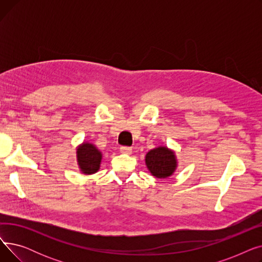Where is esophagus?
<instances>
[{"instance_id":"obj_1","label":"esophagus","mask_w":262,"mask_h":262,"mask_svg":"<svg viewBox=\"0 0 262 262\" xmlns=\"http://www.w3.org/2000/svg\"><path fill=\"white\" fill-rule=\"evenodd\" d=\"M120 152L122 154H130L132 153V147H129V146H121L120 147Z\"/></svg>"}]
</instances>
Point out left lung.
Listing matches in <instances>:
<instances>
[{
	"mask_svg": "<svg viewBox=\"0 0 262 262\" xmlns=\"http://www.w3.org/2000/svg\"><path fill=\"white\" fill-rule=\"evenodd\" d=\"M145 163L148 171L157 178H167L176 169L175 154L164 146L150 149L145 156Z\"/></svg>",
	"mask_w": 262,
	"mask_h": 262,
	"instance_id": "1",
	"label": "left lung"
}]
</instances>
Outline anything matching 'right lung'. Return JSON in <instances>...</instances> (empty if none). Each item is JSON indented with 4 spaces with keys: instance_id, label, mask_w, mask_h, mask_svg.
Segmentation results:
<instances>
[{
    "instance_id": "add662e5",
    "label": "right lung",
    "mask_w": 262,
    "mask_h": 262,
    "mask_svg": "<svg viewBox=\"0 0 262 262\" xmlns=\"http://www.w3.org/2000/svg\"><path fill=\"white\" fill-rule=\"evenodd\" d=\"M77 162L80 171L85 174H93L100 169L102 153L91 143H82L77 148Z\"/></svg>"
}]
</instances>
